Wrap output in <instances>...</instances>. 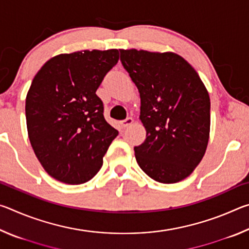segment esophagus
<instances>
[{
	"instance_id": "obj_1",
	"label": "esophagus",
	"mask_w": 249,
	"mask_h": 249,
	"mask_svg": "<svg viewBox=\"0 0 249 249\" xmlns=\"http://www.w3.org/2000/svg\"><path fill=\"white\" fill-rule=\"evenodd\" d=\"M133 123H134V120L132 117H127V119H125L124 121L121 122V125L125 128V127H128V126H130Z\"/></svg>"
}]
</instances>
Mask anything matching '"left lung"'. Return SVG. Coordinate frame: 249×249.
I'll use <instances>...</instances> for the list:
<instances>
[{"label":"left lung","instance_id":"8db88e82","mask_svg":"<svg viewBox=\"0 0 249 249\" xmlns=\"http://www.w3.org/2000/svg\"><path fill=\"white\" fill-rule=\"evenodd\" d=\"M120 53L141 95L146 140L134 147L138 166L158 182H179L192 174L208 147L209 92L195 68L175 53Z\"/></svg>","mask_w":249,"mask_h":249}]
</instances>
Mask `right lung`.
Listing matches in <instances>:
<instances>
[{"mask_svg":"<svg viewBox=\"0 0 249 249\" xmlns=\"http://www.w3.org/2000/svg\"><path fill=\"white\" fill-rule=\"evenodd\" d=\"M117 61V49L61 53L34 77L25 103L28 137L53 179L81 184L102 167L119 132L105 121L95 92Z\"/></svg>","mask_w":249,"mask_h":249,"instance_id":"add662e5","label":"right lung"}]
</instances>
